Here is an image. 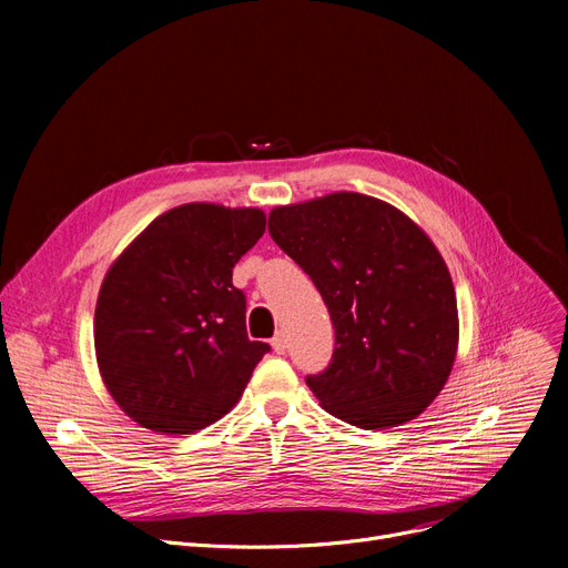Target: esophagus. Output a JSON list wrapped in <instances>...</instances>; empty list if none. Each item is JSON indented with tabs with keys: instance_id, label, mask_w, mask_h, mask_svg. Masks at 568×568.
Returning <instances> with one entry per match:
<instances>
[{
	"instance_id": "1",
	"label": "esophagus",
	"mask_w": 568,
	"mask_h": 568,
	"mask_svg": "<svg viewBox=\"0 0 568 568\" xmlns=\"http://www.w3.org/2000/svg\"><path fill=\"white\" fill-rule=\"evenodd\" d=\"M272 347H274V352H276V354H285V349H287V341H285V334H283V332H278V334L272 338Z\"/></svg>"
}]
</instances>
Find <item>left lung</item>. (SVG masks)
Listing matches in <instances>:
<instances>
[{
  "label": "left lung",
  "instance_id": "obj_1",
  "mask_svg": "<svg viewBox=\"0 0 568 568\" xmlns=\"http://www.w3.org/2000/svg\"><path fill=\"white\" fill-rule=\"evenodd\" d=\"M268 234L334 322L332 364L306 377L322 409L364 430L416 419L458 352L456 290L430 236L394 204L347 191L272 209Z\"/></svg>",
  "mask_w": 568,
  "mask_h": 568
}]
</instances>
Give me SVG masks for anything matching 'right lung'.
Masks as SVG:
<instances>
[{
    "instance_id": "1",
    "label": "right lung",
    "mask_w": 568,
    "mask_h": 568,
    "mask_svg": "<svg viewBox=\"0 0 568 568\" xmlns=\"http://www.w3.org/2000/svg\"><path fill=\"white\" fill-rule=\"evenodd\" d=\"M262 209L174 206L124 248L101 283L94 347L105 389L161 435H191L242 398L268 352L248 341L232 268L264 234Z\"/></svg>"
}]
</instances>
